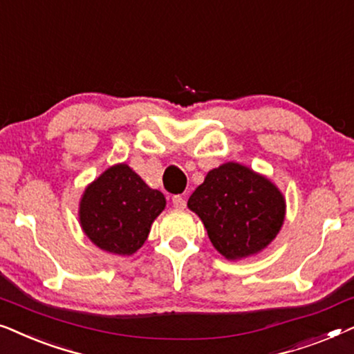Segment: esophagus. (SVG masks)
<instances>
[{"label": "esophagus", "mask_w": 354, "mask_h": 354, "mask_svg": "<svg viewBox=\"0 0 354 354\" xmlns=\"http://www.w3.org/2000/svg\"><path fill=\"white\" fill-rule=\"evenodd\" d=\"M172 206L176 207V209H183V207L187 206V201H185V198L180 196V195L174 196V198H172Z\"/></svg>", "instance_id": "34e87169"}]
</instances>
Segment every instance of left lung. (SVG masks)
Masks as SVG:
<instances>
[{"instance_id": "obj_1", "label": "left lung", "mask_w": 354, "mask_h": 354, "mask_svg": "<svg viewBox=\"0 0 354 354\" xmlns=\"http://www.w3.org/2000/svg\"><path fill=\"white\" fill-rule=\"evenodd\" d=\"M187 206L205 224L212 246L229 261L268 248L287 211L283 193L274 182L234 161L207 172Z\"/></svg>"}]
</instances>
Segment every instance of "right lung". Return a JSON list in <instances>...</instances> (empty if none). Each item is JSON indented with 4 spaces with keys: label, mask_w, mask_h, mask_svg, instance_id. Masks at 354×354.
<instances>
[{
    "label": "right lung",
    "mask_w": 354,
    "mask_h": 354,
    "mask_svg": "<svg viewBox=\"0 0 354 354\" xmlns=\"http://www.w3.org/2000/svg\"><path fill=\"white\" fill-rule=\"evenodd\" d=\"M166 198L149 188L125 162L114 164L88 183L79 205V222L91 243L108 253L130 256L142 248Z\"/></svg>",
    "instance_id": "obj_1"
}]
</instances>
